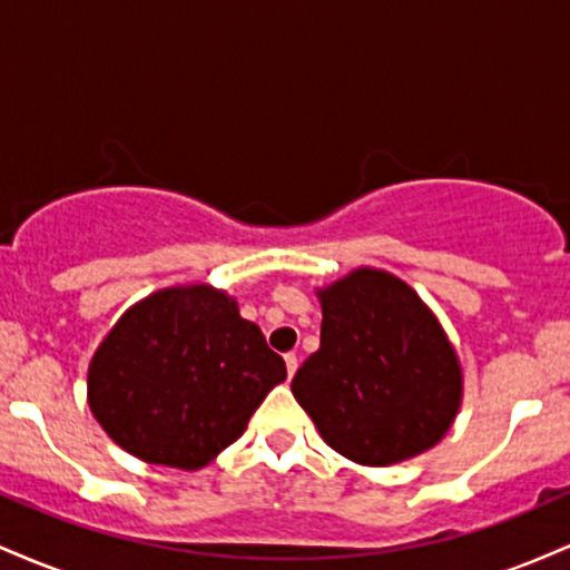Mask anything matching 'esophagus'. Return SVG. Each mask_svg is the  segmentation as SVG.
Wrapping results in <instances>:
<instances>
[{"mask_svg":"<svg viewBox=\"0 0 570 570\" xmlns=\"http://www.w3.org/2000/svg\"><path fill=\"white\" fill-rule=\"evenodd\" d=\"M284 362H286V372H289V377H292L294 372H297V356H294V353H286Z\"/></svg>","mask_w":570,"mask_h":570,"instance_id":"34e87169","label":"esophagus"}]
</instances>
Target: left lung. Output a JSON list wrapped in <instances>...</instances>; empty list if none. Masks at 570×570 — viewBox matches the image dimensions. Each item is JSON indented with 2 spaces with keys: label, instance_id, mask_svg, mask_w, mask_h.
Returning a JSON list of instances; mask_svg holds the SVG:
<instances>
[{
  "label": "left lung",
  "instance_id": "obj_1",
  "mask_svg": "<svg viewBox=\"0 0 570 570\" xmlns=\"http://www.w3.org/2000/svg\"><path fill=\"white\" fill-rule=\"evenodd\" d=\"M322 345L292 394L322 440L362 466L426 453L453 426L463 370L440 318L407 281L356 267L316 289Z\"/></svg>",
  "mask_w": 570,
  "mask_h": 570
}]
</instances>
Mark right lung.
I'll use <instances>...</instances> for the list:
<instances>
[{
  "label": "right lung",
  "mask_w": 570,
  "mask_h": 570,
  "mask_svg": "<svg viewBox=\"0 0 570 570\" xmlns=\"http://www.w3.org/2000/svg\"><path fill=\"white\" fill-rule=\"evenodd\" d=\"M284 381V358L235 297L212 284H179L130 305L98 343L88 404L126 453L198 472Z\"/></svg>",
  "instance_id": "right-lung-1"
}]
</instances>
